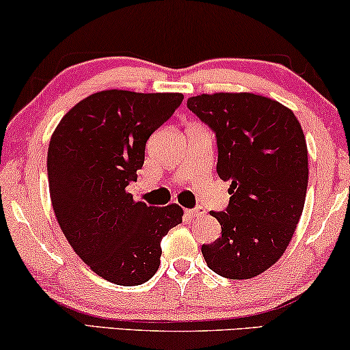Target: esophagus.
Instances as JSON below:
<instances>
[{"mask_svg": "<svg viewBox=\"0 0 350 350\" xmlns=\"http://www.w3.org/2000/svg\"><path fill=\"white\" fill-rule=\"evenodd\" d=\"M186 213H188L189 217H193V218H199V217H202V215L205 213V210H204V207H200V205H198V207H194V208H191V210H186Z\"/></svg>", "mask_w": 350, "mask_h": 350, "instance_id": "esophagus-1", "label": "esophagus"}]
</instances>
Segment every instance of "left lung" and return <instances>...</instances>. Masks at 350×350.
<instances>
[{"label": "left lung", "mask_w": 350, "mask_h": 350, "mask_svg": "<svg viewBox=\"0 0 350 350\" xmlns=\"http://www.w3.org/2000/svg\"><path fill=\"white\" fill-rule=\"evenodd\" d=\"M188 108L217 137L219 178L231 181L224 212H210L221 237L202 245L207 266L226 279H252L288 247L308 191V146L284 105L255 94H202Z\"/></svg>", "instance_id": "left-lung-1"}]
</instances>
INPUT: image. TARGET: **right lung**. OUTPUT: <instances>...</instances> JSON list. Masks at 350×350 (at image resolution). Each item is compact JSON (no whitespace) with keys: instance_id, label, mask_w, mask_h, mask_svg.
I'll return each instance as SVG.
<instances>
[{"instance_id":"obj_1","label":"right lung","mask_w":350,"mask_h":350,"mask_svg":"<svg viewBox=\"0 0 350 350\" xmlns=\"http://www.w3.org/2000/svg\"><path fill=\"white\" fill-rule=\"evenodd\" d=\"M183 102V94L102 90L62 118L47 150L52 207L66 241L95 274L116 285L150 280L161 241L181 223L180 205L148 207L126 188L145 146Z\"/></svg>"}]
</instances>
